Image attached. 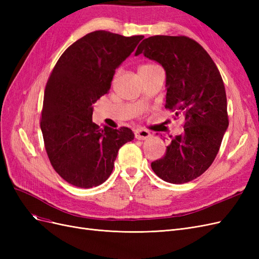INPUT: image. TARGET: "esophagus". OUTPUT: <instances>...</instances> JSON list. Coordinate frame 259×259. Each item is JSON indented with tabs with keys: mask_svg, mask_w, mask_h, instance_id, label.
<instances>
[{
	"mask_svg": "<svg viewBox=\"0 0 259 259\" xmlns=\"http://www.w3.org/2000/svg\"><path fill=\"white\" fill-rule=\"evenodd\" d=\"M151 136L150 132H148L146 130H136L135 131V137L139 140H144V139H147Z\"/></svg>",
	"mask_w": 259,
	"mask_h": 259,
	"instance_id": "obj_1",
	"label": "esophagus"
}]
</instances>
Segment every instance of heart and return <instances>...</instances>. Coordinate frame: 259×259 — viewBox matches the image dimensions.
Instances as JSON below:
<instances>
[{
    "label": "heart",
    "instance_id": "b5f03b06",
    "mask_svg": "<svg viewBox=\"0 0 259 259\" xmlns=\"http://www.w3.org/2000/svg\"><path fill=\"white\" fill-rule=\"evenodd\" d=\"M148 67H152V66H151V65H146V66L140 67V69H143V68H148Z\"/></svg>",
    "mask_w": 259,
    "mask_h": 259
}]
</instances>
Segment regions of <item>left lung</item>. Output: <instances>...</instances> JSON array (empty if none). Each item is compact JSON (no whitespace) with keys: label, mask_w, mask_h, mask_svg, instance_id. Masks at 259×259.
Wrapping results in <instances>:
<instances>
[{"label":"left lung","mask_w":259,"mask_h":259,"mask_svg":"<svg viewBox=\"0 0 259 259\" xmlns=\"http://www.w3.org/2000/svg\"><path fill=\"white\" fill-rule=\"evenodd\" d=\"M139 54L165 70V108L185 117L184 134L169 136L165 154L151 167L164 182L189 183L210 166L228 128L222 75L207 52L187 36H150L137 48Z\"/></svg>","instance_id":"obj_1"}]
</instances>
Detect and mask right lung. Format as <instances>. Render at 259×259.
Listing matches in <instances>:
<instances>
[{
	"instance_id": "add662e5",
	"label": "right lung",
	"mask_w": 259,
	"mask_h": 259,
	"mask_svg": "<svg viewBox=\"0 0 259 259\" xmlns=\"http://www.w3.org/2000/svg\"><path fill=\"white\" fill-rule=\"evenodd\" d=\"M143 38L94 31L70 45L55 65L45 88L41 131L51 164L69 184L105 183L119 149L134 139L131 128H100L92 115L93 105L110 90L115 69Z\"/></svg>"
}]
</instances>
